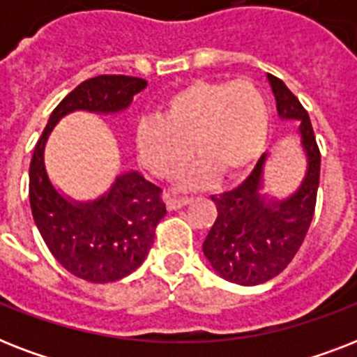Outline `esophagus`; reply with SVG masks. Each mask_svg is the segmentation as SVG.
Instances as JSON below:
<instances>
[{"label": "esophagus", "mask_w": 357, "mask_h": 357, "mask_svg": "<svg viewBox=\"0 0 357 357\" xmlns=\"http://www.w3.org/2000/svg\"><path fill=\"white\" fill-rule=\"evenodd\" d=\"M189 202H190V198H185V196H178V198L174 196V198H168L167 206L170 211H176V209H179V207L187 206Z\"/></svg>", "instance_id": "esophagus-1"}]
</instances>
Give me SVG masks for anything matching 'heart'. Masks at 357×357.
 Listing matches in <instances>:
<instances>
[{
	"label": "heart",
	"mask_w": 357,
	"mask_h": 357,
	"mask_svg": "<svg viewBox=\"0 0 357 357\" xmlns=\"http://www.w3.org/2000/svg\"><path fill=\"white\" fill-rule=\"evenodd\" d=\"M162 119L144 120L137 128V153L153 176L172 181L195 153L202 159L185 183L198 185L217 170L243 172L259 155L268 135L271 111L252 81H195L162 103Z\"/></svg>",
	"instance_id": "heart-1"
}]
</instances>
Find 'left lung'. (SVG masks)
Wrapping results in <instances>:
<instances>
[{"mask_svg":"<svg viewBox=\"0 0 357 357\" xmlns=\"http://www.w3.org/2000/svg\"><path fill=\"white\" fill-rule=\"evenodd\" d=\"M268 81L280 116L300 120L307 174L289 200L272 206L265 204L257 192L263 155L238 187L211 196L217 206V218L204 241V254L224 280L238 285L268 282L293 261L315 215L321 178V150L310 114L282 79L268 74Z\"/></svg>","mask_w":357,"mask_h":357,"instance_id":"left-lung-1","label":"left lung"}]
</instances>
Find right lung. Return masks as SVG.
Masks as SVG:
<instances>
[{"instance_id": "obj_1", "label": "right lung", "mask_w": 357, "mask_h": 357, "mask_svg": "<svg viewBox=\"0 0 357 357\" xmlns=\"http://www.w3.org/2000/svg\"><path fill=\"white\" fill-rule=\"evenodd\" d=\"M144 86V79L131 75H98L83 81L53 109L31 157L29 204L36 228L53 257L86 282H116L142 265L157 224L167 215L162 189L131 172L116 178L111 192L94 204H72L47 179L44 144L64 114L79 109L116 113Z\"/></svg>"}]
</instances>
